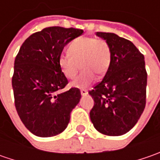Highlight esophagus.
<instances>
[{"mask_svg":"<svg viewBox=\"0 0 160 160\" xmlns=\"http://www.w3.org/2000/svg\"><path fill=\"white\" fill-rule=\"evenodd\" d=\"M87 93H88V92H87L86 90H84V89L81 90V95H82V96L87 95Z\"/></svg>","mask_w":160,"mask_h":160,"instance_id":"obj_1","label":"esophagus"}]
</instances>
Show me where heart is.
Returning a JSON list of instances; mask_svg holds the SVG:
<instances>
[{
    "instance_id": "heart-1",
    "label": "heart",
    "mask_w": 160,
    "mask_h": 160,
    "mask_svg": "<svg viewBox=\"0 0 160 160\" xmlns=\"http://www.w3.org/2000/svg\"><path fill=\"white\" fill-rule=\"evenodd\" d=\"M69 53H63L58 58V66L62 74L68 79H74L78 74L80 65L81 75L71 83L77 88H85L92 83L96 75L104 76L111 61V51L107 42L95 37H79L69 45Z\"/></svg>"
}]
</instances>
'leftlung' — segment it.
I'll list each match as a JSON object with an SVG mask.
<instances>
[{"label": "left lung", "instance_id": "obj_1", "mask_svg": "<svg viewBox=\"0 0 160 160\" xmlns=\"http://www.w3.org/2000/svg\"><path fill=\"white\" fill-rule=\"evenodd\" d=\"M108 43L111 61L102 80L89 94L94 101L90 111L97 131L109 136L129 132L146 104L147 72L144 56L132 42L113 33L97 32Z\"/></svg>", "mask_w": 160, "mask_h": 160}]
</instances>
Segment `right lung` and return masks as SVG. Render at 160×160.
Returning <instances> with one entry per match:
<instances>
[{
	"label": "right lung",
	"instance_id": "1",
	"mask_svg": "<svg viewBox=\"0 0 160 160\" xmlns=\"http://www.w3.org/2000/svg\"><path fill=\"white\" fill-rule=\"evenodd\" d=\"M82 29L50 27L23 42L14 62L12 88L22 123L33 134L52 137L62 132L81 99L78 88L63 91L68 81L58 66L64 47Z\"/></svg>",
	"mask_w": 160,
	"mask_h": 160
}]
</instances>
